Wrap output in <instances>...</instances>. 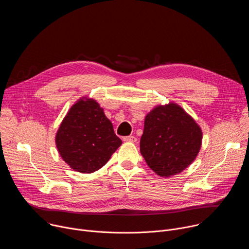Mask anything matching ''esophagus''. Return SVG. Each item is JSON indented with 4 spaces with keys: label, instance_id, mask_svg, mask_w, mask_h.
<instances>
[{
    "label": "esophagus",
    "instance_id": "1",
    "mask_svg": "<svg viewBox=\"0 0 249 249\" xmlns=\"http://www.w3.org/2000/svg\"><path fill=\"white\" fill-rule=\"evenodd\" d=\"M123 140L125 142H130V143H135V142L137 141V138L135 136H128V137H124Z\"/></svg>",
    "mask_w": 249,
    "mask_h": 249
}]
</instances>
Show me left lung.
Instances as JSON below:
<instances>
[{
	"mask_svg": "<svg viewBox=\"0 0 249 249\" xmlns=\"http://www.w3.org/2000/svg\"><path fill=\"white\" fill-rule=\"evenodd\" d=\"M201 127L174 102L157 105L146 115L140 151L149 167L160 177L179 174L198 156Z\"/></svg>",
	"mask_w": 249,
	"mask_h": 249,
	"instance_id": "obj_1",
	"label": "left lung"
}]
</instances>
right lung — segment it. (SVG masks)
<instances>
[{
	"label": "right lung",
	"mask_w": 249,
	"mask_h": 249,
	"mask_svg": "<svg viewBox=\"0 0 249 249\" xmlns=\"http://www.w3.org/2000/svg\"><path fill=\"white\" fill-rule=\"evenodd\" d=\"M55 143L62 160L75 171L92 173L121 146L111 121L89 96L77 100L60 124Z\"/></svg>",
	"instance_id": "1"
}]
</instances>
